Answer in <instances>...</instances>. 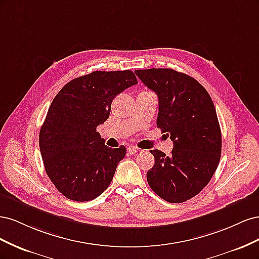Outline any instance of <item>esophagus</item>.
Returning a JSON list of instances; mask_svg holds the SVG:
<instances>
[{"label": "esophagus", "mask_w": 259, "mask_h": 259, "mask_svg": "<svg viewBox=\"0 0 259 259\" xmlns=\"http://www.w3.org/2000/svg\"><path fill=\"white\" fill-rule=\"evenodd\" d=\"M139 151V149L137 148V147H135V146H130V147H127V152L130 153V154H135V153H137Z\"/></svg>", "instance_id": "1"}]
</instances>
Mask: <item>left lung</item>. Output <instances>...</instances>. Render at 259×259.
Returning a JSON list of instances; mask_svg holds the SVG:
<instances>
[{
	"mask_svg": "<svg viewBox=\"0 0 259 259\" xmlns=\"http://www.w3.org/2000/svg\"><path fill=\"white\" fill-rule=\"evenodd\" d=\"M159 98L156 125L169 135L171 154L156 150L147 182L160 198L182 203L195 197L213 177L221 160L222 132L209 94L193 77L173 69L136 70Z\"/></svg>",
	"mask_w": 259,
	"mask_h": 259,
	"instance_id": "obj_1",
	"label": "left lung"
}]
</instances>
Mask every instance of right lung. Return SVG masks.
Returning <instances> with one entry per match:
<instances>
[{"label":"right lung","instance_id":"obj_1","mask_svg":"<svg viewBox=\"0 0 259 259\" xmlns=\"http://www.w3.org/2000/svg\"><path fill=\"white\" fill-rule=\"evenodd\" d=\"M135 84L131 70L94 71L67 83L53 99L38 144L46 174L66 198L94 200L112 182L126 148L107 147L96 128L107 121L114 97Z\"/></svg>","mask_w":259,"mask_h":259}]
</instances>
